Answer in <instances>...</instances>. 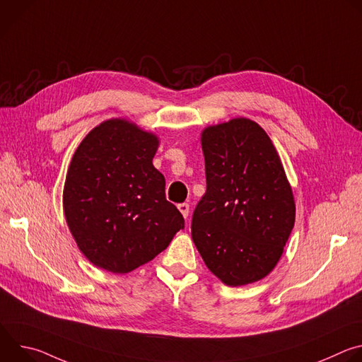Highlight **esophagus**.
Masks as SVG:
<instances>
[{"label": "esophagus", "mask_w": 362, "mask_h": 362, "mask_svg": "<svg viewBox=\"0 0 362 362\" xmlns=\"http://www.w3.org/2000/svg\"><path fill=\"white\" fill-rule=\"evenodd\" d=\"M177 209L183 215V218L187 219V216H189V204L187 203H180V204H177Z\"/></svg>", "instance_id": "1"}]
</instances>
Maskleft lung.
<instances>
[{"mask_svg": "<svg viewBox=\"0 0 362 362\" xmlns=\"http://www.w3.org/2000/svg\"><path fill=\"white\" fill-rule=\"evenodd\" d=\"M206 193L192 239L209 271L242 286L269 275L295 225V200L279 154L256 122L236 117L202 132Z\"/></svg>", "mask_w": 362, "mask_h": 362, "instance_id": "left-lung-1", "label": "left lung"}]
</instances>
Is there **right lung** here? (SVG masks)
I'll return each mask as SVG.
<instances>
[{"label": "right lung", "instance_id": "add662e5", "mask_svg": "<svg viewBox=\"0 0 362 362\" xmlns=\"http://www.w3.org/2000/svg\"><path fill=\"white\" fill-rule=\"evenodd\" d=\"M159 137L126 119L95 126L67 170L63 208L83 255L97 268L127 274L150 262L183 229L153 166Z\"/></svg>", "mask_w": 362, "mask_h": 362}]
</instances>
